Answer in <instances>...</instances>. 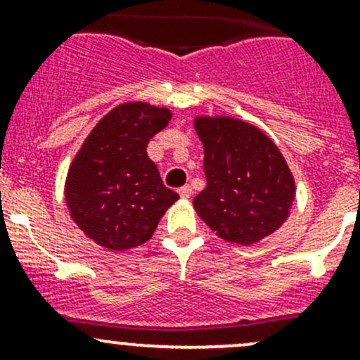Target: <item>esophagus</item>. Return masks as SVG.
I'll return each mask as SVG.
<instances>
[{
    "instance_id": "34e87169",
    "label": "esophagus",
    "mask_w": 360,
    "mask_h": 360,
    "mask_svg": "<svg viewBox=\"0 0 360 360\" xmlns=\"http://www.w3.org/2000/svg\"><path fill=\"white\" fill-rule=\"evenodd\" d=\"M177 193L181 195V198H190L193 191H191L190 186H183V188H179V191H177Z\"/></svg>"
}]
</instances>
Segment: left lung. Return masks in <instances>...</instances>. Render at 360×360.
I'll return each instance as SVG.
<instances>
[{
	"label": "left lung",
	"instance_id": "obj_1",
	"mask_svg": "<svg viewBox=\"0 0 360 360\" xmlns=\"http://www.w3.org/2000/svg\"><path fill=\"white\" fill-rule=\"evenodd\" d=\"M207 186L195 197L200 219L217 237L252 245L288 219L296 195L277 144L257 127L231 116H197Z\"/></svg>",
	"mask_w": 360,
	"mask_h": 360
}]
</instances>
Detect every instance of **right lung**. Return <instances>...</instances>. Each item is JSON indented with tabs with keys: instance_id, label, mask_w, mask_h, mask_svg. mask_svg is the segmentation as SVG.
I'll return each instance as SVG.
<instances>
[{
	"instance_id": "add662e5",
	"label": "right lung",
	"mask_w": 360,
	"mask_h": 360,
	"mask_svg": "<svg viewBox=\"0 0 360 360\" xmlns=\"http://www.w3.org/2000/svg\"><path fill=\"white\" fill-rule=\"evenodd\" d=\"M170 118L167 108L120 104L83 141L64 193L72 221L96 244L111 250L144 244L179 198L163 186L158 167L146 153L151 137Z\"/></svg>"
}]
</instances>
